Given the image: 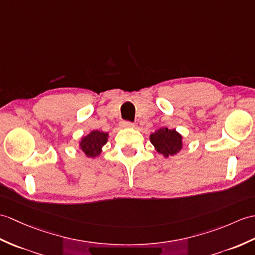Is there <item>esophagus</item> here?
Masks as SVG:
<instances>
[{
	"instance_id": "34e87169",
	"label": "esophagus",
	"mask_w": 255,
	"mask_h": 255,
	"mask_svg": "<svg viewBox=\"0 0 255 255\" xmlns=\"http://www.w3.org/2000/svg\"><path fill=\"white\" fill-rule=\"evenodd\" d=\"M121 126L124 127V128H132L134 125H133V123H131V122L125 121V122H122L121 123Z\"/></svg>"
}]
</instances>
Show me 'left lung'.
<instances>
[{"instance_id":"1","label":"left lung","mask_w":255,"mask_h":255,"mask_svg":"<svg viewBox=\"0 0 255 255\" xmlns=\"http://www.w3.org/2000/svg\"><path fill=\"white\" fill-rule=\"evenodd\" d=\"M150 140L155 150L159 154H163L164 157L177 154L182 147V135L175 129H168L166 127L159 128L153 132L150 135Z\"/></svg>"}]
</instances>
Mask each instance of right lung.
I'll list each match as a JSON object with an SVG mask.
<instances>
[{"instance_id":"1","label":"right lung","mask_w":255,"mask_h":255,"mask_svg":"<svg viewBox=\"0 0 255 255\" xmlns=\"http://www.w3.org/2000/svg\"><path fill=\"white\" fill-rule=\"evenodd\" d=\"M109 133L100 131V130H93L86 137H82L79 142L81 151L85 153L88 157H97L102 152L103 145L108 142Z\"/></svg>"}]
</instances>
